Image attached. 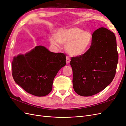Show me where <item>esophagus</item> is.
Wrapping results in <instances>:
<instances>
[{
  "label": "esophagus",
  "instance_id": "34e87169",
  "mask_svg": "<svg viewBox=\"0 0 126 126\" xmlns=\"http://www.w3.org/2000/svg\"><path fill=\"white\" fill-rule=\"evenodd\" d=\"M70 62V58L69 56H67L66 57V63H69Z\"/></svg>",
  "mask_w": 126,
  "mask_h": 126
}]
</instances>
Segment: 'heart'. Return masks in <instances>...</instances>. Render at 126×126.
<instances>
[{"instance_id": "1", "label": "heart", "mask_w": 126, "mask_h": 126, "mask_svg": "<svg viewBox=\"0 0 126 126\" xmlns=\"http://www.w3.org/2000/svg\"><path fill=\"white\" fill-rule=\"evenodd\" d=\"M50 44L60 47L61 43H66V50L71 56H78L84 54L90 47L92 41V35L89 31L77 27L59 29L55 35L49 38Z\"/></svg>"}]
</instances>
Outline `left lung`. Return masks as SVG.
<instances>
[{"instance_id":"1","label":"left lung","mask_w":126,"mask_h":126,"mask_svg":"<svg viewBox=\"0 0 126 126\" xmlns=\"http://www.w3.org/2000/svg\"><path fill=\"white\" fill-rule=\"evenodd\" d=\"M118 54L114 33L100 28L92 34L90 48L70 62L73 87L82 96H90L105 89L115 77Z\"/></svg>"}]
</instances>
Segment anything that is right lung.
<instances>
[{
    "label": "right lung",
    "mask_w": 126,
    "mask_h": 126,
    "mask_svg": "<svg viewBox=\"0 0 126 126\" xmlns=\"http://www.w3.org/2000/svg\"><path fill=\"white\" fill-rule=\"evenodd\" d=\"M66 55L50 52L37 46L25 55L14 57L12 75L15 81L26 92L36 96L48 94L54 78L66 65Z\"/></svg>",
    "instance_id": "obj_1"
}]
</instances>
